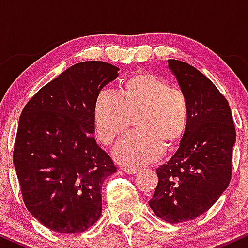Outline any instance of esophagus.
Returning <instances> with one entry per match:
<instances>
[{"mask_svg":"<svg viewBox=\"0 0 248 248\" xmlns=\"http://www.w3.org/2000/svg\"><path fill=\"white\" fill-rule=\"evenodd\" d=\"M138 170H139L138 168H129V167L124 168V171L128 173V175H134V173L138 172Z\"/></svg>","mask_w":248,"mask_h":248,"instance_id":"obj_1","label":"esophagus"}]
</instances>
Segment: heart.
<instances>
[{
    "instance_id": "heart-1",
    "label": "heart",
    "mask_w": 248,
    "mask_h": 248,
    "mask_svg": "<svg viewBox=\"0 0 248 248\" xmlns=\"http://www.w3.org/2000/svg\"><path fill=\"white\" fill-rule=\"evenodd\" d=\"M139 116L140 132L127 135L113 150L114 158L124 166H144L158 160L164 144L172 147L183 139L189 122L186 96L178 88L149 72L128 77L120 95L101 91L93 108L98 139L109 146Z\"/></svg>"
}]
</instances>
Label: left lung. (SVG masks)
Returning <instances> with one entry per match:
<instances>
[{"instance_id": "obj_1", "label": "left lung", "mask_w": 248, "mask_h": 248, "mask_svg": "<svg viewBox=\"0 0 248 248\" xmlns=\"http://www.w3.org/2000/svg\"><path fill=\"white\" fill-rule=\"evenodd\" d=\"M189 105V122L177 152L156 169L158 183L149 206L167 223L203 215L229 186L235 128L225 96L187 62L169 59Z\"/></svg>"}]
</instances>
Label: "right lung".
<instances>
[{"mask_svg": "<svg viewBox=\"0 0 248 248\" xmlns=\"http://www.w3.org/2000/svg\"><path fill=\"white\" fill-rule=\"evenodd\" d=\"M118 71L105 62H78L22 110L14 166L25 206L52 231L84 232L100 217L102 183L116 167L92 135L93 108Z\"/></svg>", "mask_w": 248, "mask_h": 248, "instance_id": "1", "label": "right lung"}]
</instances>
